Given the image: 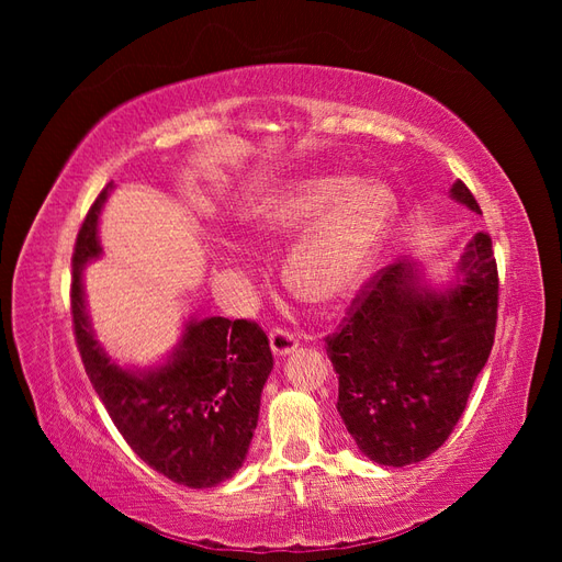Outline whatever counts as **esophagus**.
Returning <instances> with one entry per match:
<instances>
[{"label":"esophagus","instance_id":"1","mask_svg":"<svg viewBox=\"0 0 562 562\" xmlns=\"http://www.w3.org/2000/svg\"><path fill=\"white\" fill-rule=\"evenodd\" d=\"M269 345H271V351H274V356H279V359H281V356H288V353L297 349V337L291 335L288 330H283V328H277V330L269 333Z\"/></svg>","mask_w":562,"mask_h":562}]
</instances>
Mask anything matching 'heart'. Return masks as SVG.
Masks as SVG:
<instances>
[{
    "label": "heart",
    "mask_w": 562,
    "mask_h": 562,
    "mask_svg": "<svg viewBox=\"0 0 562 562\" xmlns=\"http://www.w3.org/2000/svg\"><path fill=\"white\" fill-rule=\"evenodd\" d=\"M396 213L389 184L323 173L277 184L255 201L250 220L265 239L301 232L285 252L283 281L300 300L335 307L363 285Z\"/></svg>",
    "instance_id": "heart-1"
}]
</instances>
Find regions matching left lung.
<instances>
[{"instance_id":"left-lung-1","label":"left lung","mask_w":562,"mask_h":562,"mask_svg":"<svg viewBox=\"0 0 562 562\" xmlns=\"http://www.w3.org/2000/svg\"><path fill=\"white\" fill-rule=\"evenodd\" d=\"M450 199L481 215L462 180ZM497 293L492 239L479 232L440 281L398 260L353 300L326 342L337 413L368 459L407 467L446 443L495 342Z\"/></svg>"}]
</instances>
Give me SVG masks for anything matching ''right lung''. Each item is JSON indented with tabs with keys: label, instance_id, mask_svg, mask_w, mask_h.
I'll list each match as a JSON object with an SVG mask.
<instances>
[{
	"label": "right lung",
	"instance_id": "right-lung-1",
	"mask_svg": "<svg viewBox=\"0 0 562 562\" xmlns=\"http://www.w3.org/2000/svg\"><path fill=\"white\" fill-rule=\"evenodd\" d=\"M110 182L79 229L72 258L77 347L114 427L145 464L173 483L203 490L241 469L258 427L260 396L274 359L267 335L250 321L187 316L178 345L159 363L124 366L93 330L83 269L100 260L98 220Z\"/></svg>",
	"mask_w": 562,
	"mask_h": 562
}]
</instances>
